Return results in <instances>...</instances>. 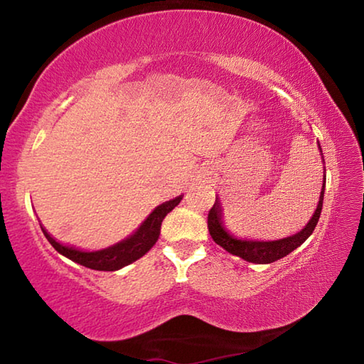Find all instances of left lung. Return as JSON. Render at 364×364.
Here are the masks:
<instances>
[{
    "instance_id": "left-lung-1",
    "label": "left lung",
    "mask_w": 364,
    "mask_h": 364,
    "mask_svg": "<svg viewBox=\"0 0 364 364\" xmlns=\"http://www.w3.org/2000/svg\"><path fill=\"white\" fill-rule=\"evenodd\" d=\"M319 151H321V147H319ZM324 184H326V178L321 188V194H319L318 207L315 213H313L311 220L308 221L304 230L297 234H294V236L279 239V241H247V239L234 237L232 234H230V231L226 230L223 225V220H221V205L218 199L215 200L213 207L210 208V212H208V218H207L208 232H210L212 239L218 245H221V247L230 252V254L244 258L245 262L258 263V264L273 263L276 260H279V258L289 255L292 250L300 247V245L311 236V232L315 231L319 215H321V208H323Z\"/></svg>"
}]
</instances>
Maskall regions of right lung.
Returning <instances> with one entry per match:
<instances>
[{
	"instance_id": "add662e5",
	"label": "right lung",
	"mask_w": 364,
	"mask_h": 364,
	"mask_svg": "<svg viewBox=\"0 0 364 364\" xmlns=\"http://www.w3.org/2000/svg\"><path fill=\"white\" fill-rule=\"evenodd\" d=\"M183 196H178L175 199L168 202H164L162 205L154 208V212L147 217L141 226L134 231L132 236H128L123 241L110 245L107 249L95 250V252H83L75 247H69L58 242L51 234H49L41 225V231L45 234L49 244L56 249L60 255L70 258L72 262L83 264L86 268L97 269V271H115L120 269L127 264L136 262L138 258L143 257L144 254L151 250L154 244L157 242L160 226H162L164 218L167 217L173 208L180 204Z\"/></svg>"
}]
</instances>
